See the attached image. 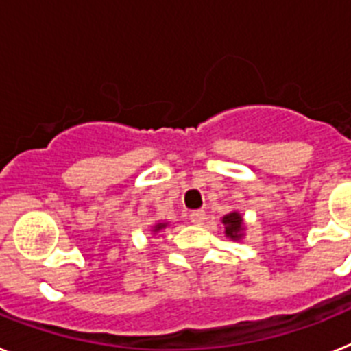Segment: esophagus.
I'll use <instances>...</instances> for the list:
<instances>
[{"mask_svg":"<svg viewBox=\"0 0 351 351\" xmlns=\"http://www.w3.org/2000/svg\"><path fill=\"white\" fill-rule=\"evenodd\" d=\"M189 219L193 225H203V221H205V210H193L191 212Z\"/></svg>","mask_w":351,"mask_h":351,"instance_id":"obj_1","label":"esophagus"}]
</instances>
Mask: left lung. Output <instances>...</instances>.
Wrapping results in <instances>:
<instances>
[{
	"instance_id": "8db88e82",
	"label": "left lung",
	"mask_w": 351,
	"mask_h": 351,
	"mask_svg": "<svg viewBox=\"0 0 351 351\" xmlns=\"http://www.w3.org/2000/svg\"><path fill=\"white\" fill-rule=\"evenodd\" d=\"M221 223L225 226V235L230 241H241L246 232V223L239 210L228 212L226 216L221 217Z\"/></svg>"
}]
</instances>
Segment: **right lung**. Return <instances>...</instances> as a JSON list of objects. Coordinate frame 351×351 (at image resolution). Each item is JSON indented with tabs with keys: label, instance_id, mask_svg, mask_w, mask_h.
Returning <instances> with one entry per match:
<instances>
[{
	"label": "right lung",
	"instance_id": "1",
	"mask_svg": "<svg viewBox=\"0 0 351 351\" xmlns=\"http://www.w3.org/2000/svg\"><path fill=\"white\" fill-rule=\"evenodd\" d=\"M167 226H169V223H167V221H158V223H155V225L152 226V234L155 235V234H158V232L166 230Z\"/></svg>",
	"mask_w": 351,
	"mask_h": 351
}]
</instances>
